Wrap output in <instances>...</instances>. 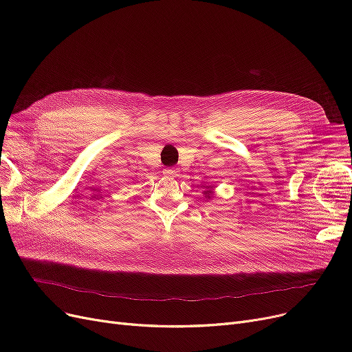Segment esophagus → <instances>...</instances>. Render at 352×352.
Returning a JSON list of instances; mask_svg holds the SVG:
<instances>
[{
    "mask_svg": "<svg viewBox=\"0 0 352 352\" xmlns=\"http://www.w3.org/2000/svg\"><path fill=\"white\" fill-rule=\"evenodd\" d=\"M162 173L165 177H177L178 175V171L175 168H165Z\"/></svg>",
    "mask_w": 352,
    "mask_h": 352,
    "instance_id": "esophagus-1",
    "label": "esophagus"
}]
</instances>
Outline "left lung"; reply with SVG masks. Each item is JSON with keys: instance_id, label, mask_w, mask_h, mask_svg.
<instances>
[{"instance_id": "left-lung-1", "label": "left lung", "mask_w": 352, "mask_h": 352, "mask_svg": "<svg viewBox=\"0 0 352 352\" xmlns=\"http://www.w3.org/2000/svg\"><path fill=\"white\" fill-rule=\"evenodd\" d=\"M204 194H206V197L210 199V198L212 197V187H207V191H204Z\"/></svg>"}]
</instances>
